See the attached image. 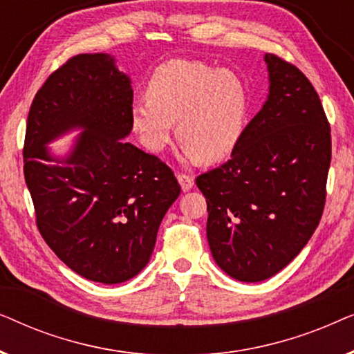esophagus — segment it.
<instances>
[{"mask_svg": "<svg viewBox=\"0 0 354 354\" xmlns=\"http://www.w3.org/2000/svg\"><path fill=\"white\" fill-rule=\"evenodd\" d=\"M177 180H178V183H180L183 192L192 190L193 185H195V178H193L192 176H188V174H182V172L177 174Z\"/></svg>", "mask_w": 354, "mask_h": 354, "instance_id": "1", "label": "esophagus"}]
</instances>
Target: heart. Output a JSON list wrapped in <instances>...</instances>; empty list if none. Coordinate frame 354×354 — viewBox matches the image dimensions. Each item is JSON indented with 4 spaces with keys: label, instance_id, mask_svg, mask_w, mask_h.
<instances>
[{
    "label": "heart",
    "instance_id": "1",
    "mask_svg": "<svg viewBox=\"0 0 354 354\" xmlns=\"http://www.w3.org/2000/svg\"><path fill=\"white\" fill-rule=\"evenodd\" d=\"M248 118V91L230 71L201 61L171 59L158 66L147 98L130 109V124L148 151L171 143L174 122L183 153L203 162L224 161L239 147Z\"/></svg>",
    "mask_w": 354,
    "mask_h": 354
}]
</instances>
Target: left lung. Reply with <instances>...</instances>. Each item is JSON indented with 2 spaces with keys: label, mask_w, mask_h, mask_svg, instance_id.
<instances>
[{
  "label": "left lung",
  "mask_w": 354,
  "mask_h": 354,
  "mask_svg": "<svg viewBox=\"0 0 354 354\" xmlns=\"http://www.w3.org/2000/svg\"><path fill=\"white\" fill-rule=\"evenodd\" d=\"M269 95L230 159L196 178L217 266L261 282L297 258L326 205L332 142L322 103L298 67L264 56Z\"/></svg>",
  "instance_id": "obj_1"
}]
</instances>
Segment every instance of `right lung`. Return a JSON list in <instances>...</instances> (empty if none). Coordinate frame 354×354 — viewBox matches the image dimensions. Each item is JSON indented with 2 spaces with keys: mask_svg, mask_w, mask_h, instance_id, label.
I'll return each instance as SVG.
<instances>
[{
  "mask_svg": "<svg viewBox=\"0 0 354 354\" xmlns=\"http://www.w3.org/2000/svg\"><path fill=\"white\" fill-rule=\"evenodd\" d=\"M130 79L104 53L79 55L53 72L28 111L24 176L37 227L55 254L82 277L113 285L148 264L158 229L180 195L161 159L122 138L132 132ZM80 128L71 153L53 157V139Z\"/></svg>",
  "mask_w": 354,
  "mask_h": 354,
  "instance_id": "right-lung-1",
  "label": "right lung"
}]
</instances>
